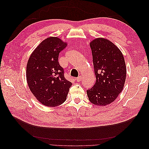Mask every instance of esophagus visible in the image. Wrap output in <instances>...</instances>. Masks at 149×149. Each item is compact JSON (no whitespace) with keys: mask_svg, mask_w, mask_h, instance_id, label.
I'll return each instance as SVG.
<instances>
[{"mask_svg":"<svg viewBox=\"0 0 149 149\" xmlns=\"http://www.w3.org/2000/svg\"><path fill=\"white\" fill-rule=\"evenodd\" d=\"M76 81H77V82H80L81 81V76H78V78H76Z\"/></svg>","mask_w":149,"mask_h":149,"instance_id":"esophagus-1","label":"esophagus"}]
</instances>
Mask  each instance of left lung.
<instances>
[{
  "label": "left lung",
  "instance_id": "obj_1",
  "mask_svg": "<svg viewBox=\"0 0 149 149\" xmlns=\"http://www.w3.org/2000/svg\"><path fill=\"white\" fill-rule=\"evenodd\" d=\"M96 81L87 90L89 100L94 105L105 106L114 102L122 92L126 78L124 56L116 45L104 38L89 43Z\"/></svg>",
  "mask_w": 149,
  "mask_h": 149
}]
</instances>
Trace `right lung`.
Wrapping results in <instances>:
<instances>
[{"instance_id":"right-lung-1","label":"right lung","mask_w":149,"mask_h":149,"mask_svg":"<svg viewBox=\"0 0 149 149\" xmlns=\"http://www.w3.org/2000/svg\"><path fill=\"white\" fill-rule=\"evenodd\" d=\"M68 43L50 37L40 43L31 54L26 68V78L31 92L42 104L58 106L63 103L71 86L65 79L58 62L59 53Z\"/></svg>"}]
</instances>
